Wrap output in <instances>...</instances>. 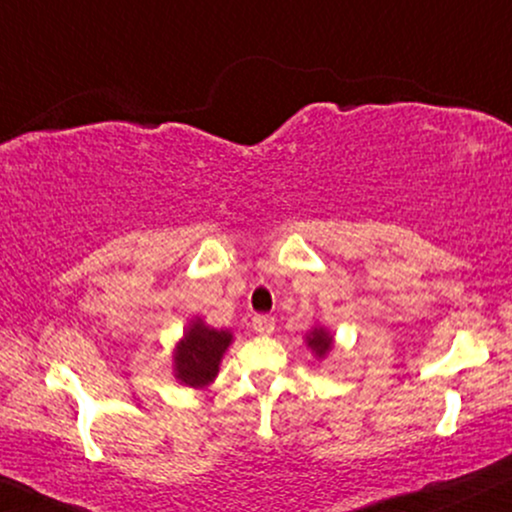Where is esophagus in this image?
<instances>
[{
	"label": "esophagus",
	"mask_w": 512,
	"mask_h": 512,
	"mask_svg": "<svg viewBox=\"0 0 512 512\" xmlns=\"http://www.w3.org/2000/svg\"><path fill=\"white\" fill-rule=\"evenodd\" d=\"M251 327H254L256 334L268 337V334H273V330H275V318L273 315H256V318L251 320Z\"/></svg>",
	"instance_id": "1"
}]
</instances>
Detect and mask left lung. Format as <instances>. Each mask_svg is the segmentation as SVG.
Returning <instances> with one entry per match:
<instances>
[{
  "mask_svg": "<svg viewBox=\"0 0 512 512\" xmlns=\"http://www.w3.org/2000/svg\"><path fill=\"white\" fill-rule=\"evenodd\" d=\"M306 346L311 349V353L318 361H323V358H327V353L332 351L334 346V334L327 330L325 325H313L311 330L306 332Z\"/></svg>",
  "mask_w": 512,
  "mask_h": 512,
  "instance_id": "obj_1",
  "label": "left lung"
}]
</instances>
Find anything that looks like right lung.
<instances>
[{"label": "right lung", "mask_w": 512, "mask_h": 512, "mask_svg": "<svg viewBox=\"0 0 512 512\" xmlns=\"http://www.w3.org/2000/svg\"><path fill=\"white\" fill-rule=\"evenodd\" d=\"M232 330H216L201 318H192L173 349V377L192 389L216 382L220 361L232 344Z\"/></svg>", "instance_id": "add662e5"}]
</instances>
